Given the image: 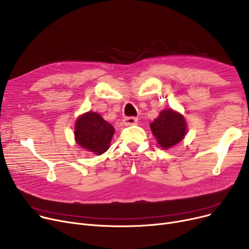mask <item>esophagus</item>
<instances>
[{
	"label": "esophagus",
	"instance_id": "34e87169",
	"mask_svg": "<svg viewBox=\"0 0 249 249\" xmlns=\"http://www.w3.org/2000/svg\"><path fill=\"white\" fill-rule=\"evenodd\" d=\"M123 122H124V125H135V124H137L138 120L134 116H128V117H124Z\"/></svg>",
	"mask_w": 249,
	"mask_h": 249
}]
</instances>
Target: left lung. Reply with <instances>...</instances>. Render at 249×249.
<instances>
[{"label": "left lung", "mask_w": 249, "mask_h": 249, "mask_svg": "<svg viewBox=\"0 0 249 249\" xmlns=\"http://www.w3.org/2000/svg\"><path fill=\"white\" fill-rule=\"evenodd\" d=\"M152 134L163 149H168L183 140L186 134V123L183 115L174 110H162L151 123Z\"/></svg>", "instance_id": "8db88e82"}]
</instances>
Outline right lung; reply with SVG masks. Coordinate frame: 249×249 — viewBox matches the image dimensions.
<instances>
[{"label": "right lung", "instance_id": "add662e5", "mask_svg": "<svg viewBox=\"0 0 249 249\" xmlns=\"http://www.w3.org/2000/svg\"><path fill=\"white\" fill-rule=\"evenodd\" d=\"M114 127L96 112H87L78 117L75 124L77 144L96 155L107 151Z\"/></svg>", "mask_w": 249, "mask_h": 249}]
</instances>
